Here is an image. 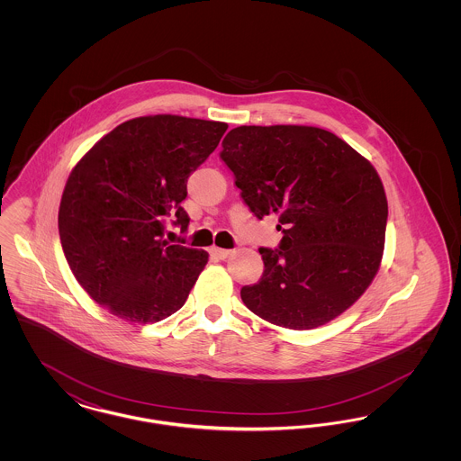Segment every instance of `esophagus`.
<instances>
[{
  "label": "esophagus",
  "mask_w": 461,
  "mask_h": 461,
  "mask_svg": "<svg viewBox=\"0 0 461 461\" xmlns=\"http://www.w3.org/2000/svg\"><path fill=\"white\" fill-rule=\"evenodd\" d=\"M211 254H212L216 259H226V258H230V256H231V250L214 247V249H211Z\"/></svg>",
  "instance_id": "obj_1"
}]
</instances>
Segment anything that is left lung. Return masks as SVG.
I'll return each mask as SVG.
<instances>
[{
  "label": "left lung",
  "instance_id": "1",
  "mask_svg": "<svg viewBox=\"0 0 461 461\" xmlns=\"http://www.w3.org/2000/svg\"><path fill=\"white\" fill-rule=\"evenodd\" d=\"M249 209L278 216L280 249H259L264 273L241 288L266 321L318 329L340 316L378 273L387 197L368 158L312 126H240L221 143Z\"/></svg>",
  "mask_w": 461,
  "mask_h": 461
}]
</instances>
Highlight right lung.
<instances>
[{
    "label": "right lung",
    "mask_w": 461,
    "mask_h": 461,
    "mask_svg": "<svg viewBox=\"0 0 461 461\" xmlns=\"http://www.w3.org/2000/svg\"><path fill=\"white\" fill-rule=\"evenodd\" d=\"M226 130L173 113L134 117L72 167L59 209L62 249L79 285L110 314L147 325L186 303L209 254L169 245L164 218L188 228V176Z\"/></svg>",
    "instance_id": "right-lung-1"
}]
</instances>
